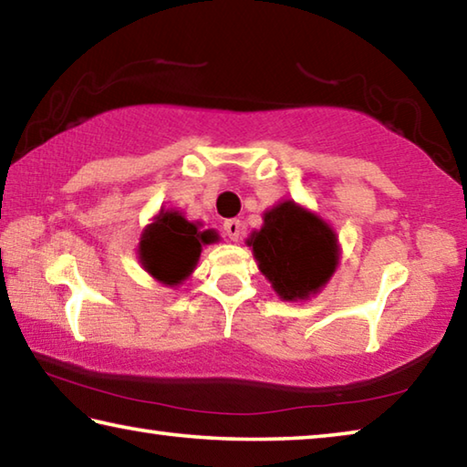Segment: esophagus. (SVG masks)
Instances as JSON below:
<instances>
[{
  "label": "esophagus",
  "instance_id": "1",
  "mask_svg": "<svg viewBox=\"0 0 467 467\" xmlns=\"http://www.w3.org/2000/svg\"><path fill=\"white\" fill-rule=\"evenodd\" d=\"M241 220H236V218H231V220H226L224 223V233H226V236L231 241H239V236H241Z\"/></svg>",
  "mask_w": 467,
  "mask_h": 467
}]
</instances>
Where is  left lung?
Listing matches in <instances>:
<instances>
[{"label": "left lung", "instance_id": "1", "mask_svg": "<svg viewBox=\"0 0 467 467\" xmlns=\"http://www.w3.org/2000/svg\"><path fill=\"white\" fill-rule=\"evenodd\" d=\"M253 257L282 300H305L326 286L339 262L337 236L313 212L292 200L264 214L247 239Z\"/></svg>", "mask_w": 467, "mask_h": 467}]
</instances>
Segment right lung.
<instances>
[{
	"label": "right lung",
	"mask_w": 467,
	"mask_h": 467,
	"mask_svg": "<svg viewBox=\"0 0 467 467\" xmlns=\"http://www.w3.org/2000/svg\"><path fill=\"white\" fill-rule=\"evenodd\" d=\"M216 241V231H200L177 210H161L141 233L140 262L154 280L177 286L195 270L203 244Z\"/></svg>",
	"instance_id": "add662e5"
}]
</instances>
